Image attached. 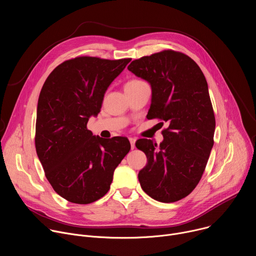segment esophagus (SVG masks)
I'll return each mask as SVG.
<instances>
[{"mask_svg": "<svg viewBox=\"0 0 256 256\" xmlns=\"http://www.w3.org/2000/svg\"><path fill=\"white\" fill-rule=\"evenodd\" d=\"M128 140H130V147H132V149H134V147H136V138H130Z\"/></svg>", "mask_w": 256, "mask_h": 256, "instance_id": "1", "label": "esophagus"}]
</instances>
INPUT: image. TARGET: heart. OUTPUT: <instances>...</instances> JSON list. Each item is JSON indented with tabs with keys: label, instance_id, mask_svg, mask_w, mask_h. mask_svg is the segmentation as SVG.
<instances>
[{
	"label": "heart",
	"instance_id": "heart-1",
	"mask_svg": "<svg viewBox=\"0 0 256 256\" xmlns=\"http://www.w3.org/2000/svg\"><path fill=\"white\" fill-rule=\"evenodd\" d=\"M144 84H146V83H144V81H142V80H138V79H132V80H130V81L126 84L124 90L134 89V88H138V87H140V86H142V85H144Z\"/></svg>",
	"mask_w": 256,
	"mask_h": 256
}]
</instances>
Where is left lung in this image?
<instances>
[{"label": "left lung", "instance_id": "1", "mask_svg": "<svg viewBox=\"0 0 256 256\" xmlns=\"http://www.w3.org/2000/svg\"><path fill=\"white\" fill-rule=\"evenodd\" d=\"M128 68L151 85L147 118L168 124L159 146L148 138L136 142L148 161L138 175L140 186L158 202H177L198 186L214 146L216 120L206 80L192 58L170 50L134 60Z\"/></svg>", "mask_w": 256, "mask_h": 256}]
</instances>
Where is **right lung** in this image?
<instances>
[{
  "label": "right lung",
  "instance_id": "1",
  "mask_svg": "<svg viewBox=\"0 0 256 256\" xmlns=\"http://www.w3.org/2000/svg\"><path fill=\"white\" fill-rule=\"evenodd\" d=\"M132 58L78 56L58 64L46 80L38 103L35 148L54 192L87 204L104 196L114 172L130 150L126 138H102L87 128L104 94Z\"/></svg>",
  "mask_w": 256,
  "mask_h": 256
}]
</instances>
